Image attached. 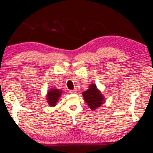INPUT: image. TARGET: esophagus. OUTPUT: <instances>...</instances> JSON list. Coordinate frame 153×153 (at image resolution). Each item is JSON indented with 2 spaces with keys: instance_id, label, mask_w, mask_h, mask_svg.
<instances>
[{
  "instance_id": "esophagus-1",
  "label": "esophagus",
  "mask_w": 153,
  "mask_h": 153,
  "mask_svg": "<svg viewBox=\"0 0 153 153\" xmlns=\"http://www.w3.org/2000/svg\"><path fill=\"white\" fill-rule=\"evenodd\" d=\"M69 92H70V93H71V94H75V93H76V92H77V89H73V90H71Z\"/></svg>"
}]
</instances>
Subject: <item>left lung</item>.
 I'll return each instance as SVG.
<instances>
[{"instance_id": "1", "label": "left lung", "mask_w": 153, "mask_h": 153, "mask_svg": "<svg viewBox=\"0 0 153 153\" xmlns=\"http://www.w3.org/2000/svg\"><path fill=\"white\" fill-rule=\"evenodd\" d=\"M82 96L91 110H94L105 102V97L94 84H91L89 89L82 92Z\"/></svg>"}]
</instances>
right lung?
<instances>
[{
    "label": "right lung",
    "instance_id": "add662e5",
    "mask_svg": "<svg viewBox=\"0 0 153 153\" xmlns=\"http://www.w3.org/2000/svg\"><path fill=\"white\" fill-rule=\"evenodd\" d=\"M62 93V90H60L56 88H50L47 92V100L50 106H55L57 105V101Z\"/></svg>",
    "mask_w": 153,
    "mask_h": 153
}]
</instances>
